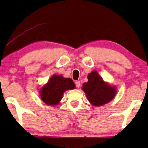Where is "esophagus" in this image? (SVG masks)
I'll return each mask as SVG.
<instances>
[{"label": "esophagus", "mask_w": 148, "mask_h": 148, "mask_svg": "<svg viewBox=\"0 0 148 148\" xmlns=\"http://www.w3.org/2000/svg\"><path fill=\"white\" fill-rule=\"evenodd\" d=\"M75 86H76V87L77 88H79L80 87V82L79 81H76L75 82Z\"/></svg>", "instance_id": "obj_1"}]
</instances>
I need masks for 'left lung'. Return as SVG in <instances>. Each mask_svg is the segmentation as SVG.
Returning <instances> with one entry per match:
<instances>
[{
  "mask_svg": "<svg viewBox=\"0 0 148 148\" xmlns=\"http://www.w3.org/2000/svg\"><path fill=\"white\" fill-rule=\"evenodd\" d=\"M88 82L83 84V90L92 105L102 106L114 98L116 88L109 86L103 81L98 72L93 71L88 75Z\"/></svg>",
  "mask_w": 148,
  "mask_h": 148,
  "instance_id": "obj_1",
  "label": "left lung"
}]
</instances>
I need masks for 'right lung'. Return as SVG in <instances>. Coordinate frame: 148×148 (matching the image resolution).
<instances>
[{
  "label": "right lung",
  "mask_w": 148,
  "mask_h": 148,
  "mask_svg": "<svg viewBox=\"0 0 148 148\" xmlns=\"http://www.w3.org/2000/svg\"><path fill=\"white\" fill-rule=\"evenodd\" d=\"M75 88L74 83L70 78H64L61 75H55L42 88L40 96L42 100L46 104L55 106L61 100L66 90H73Z\"/></svg>",
  "instance_id": "1"
}]
</instances>
